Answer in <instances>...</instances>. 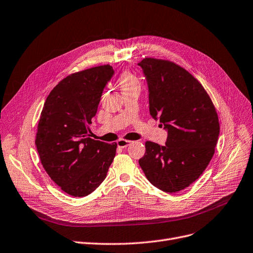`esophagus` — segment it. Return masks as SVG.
<instances>
[{"instance_id": "34e87169", "label": "esophagus", "mask_w": 253, "mask_h": 253, "mask_svg": "<svg viewBox=\"0 0 253 253\" xmlns=\"http://www.w3.org/2000/svg\"><path fill=\"white\" fill-rule=\"evenodd\" d=\"M131 144H132V141L126 140V139H119V140L117 141V145H118L119 148H126V147H128L129 145H131Z\"/></svg>"}]
</instances>
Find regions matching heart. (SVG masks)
Segmentation results:
<instances>
[{
  "instance_id": "obj_1",
  "label": "heart",
  "mask_w": 253,
  "mask_h": 253,
  "mask_svg": "<svg viewBox=\"0 0 253 253\" xmlns=\"http://www.w3.org/2000/svg\"><path fill=\"white\" fill-rule=\"evenodd\" d=\"M135 84H138V82L133 74H131L130 72H124L122 75H121L120 85L122 90L126 89V87L133 86Z\"/></svg>"
}]
</instances>
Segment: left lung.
Here are the masks:
<instances>
[{
	"instance_id": "1",
	"label": "left lung",
	"mask_w": 253,
	"mask_h": 253,
	"mask_svg": "<svg viewBox=\"0 0 253 253\" xmlns=\"http://www.w3.org/2000/svg\"><path fill=\"white\" fill-rule=\"evenodd\" d=\"M138 66L150 115L168 131L166 146L146 141L138 163L155 187L178 192L200 178L214 155L220 130L216 109L200 82L179 65L146 58Z\"/></svg>"
}]
</instances>
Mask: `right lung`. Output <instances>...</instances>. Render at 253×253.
<instances>
[{"label": "right lung", "mask_w": 253, "mask_h": 253, "mask_svg": "<svg viewBox=\"0 0 253 253\" xmlns=\"http://www.w3.org/2000/svg\"><path fill=\"white\" fill-rule=\"evenodd\" d=\"M115 70L103 65L62 80L42 108L35 144L43 168L72 196L92 193L106 178L117 144L90 138L89 125Z\"/></svg>", "instance_id": "add662e5"}]
</instances>
